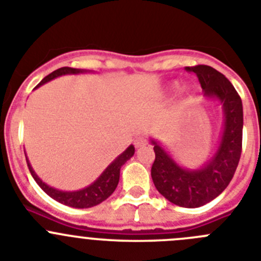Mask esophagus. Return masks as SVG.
<instances>
[{"label":"esophagus","instance_id":"obj_1","mask_svg":"<svg viewBox=\"0 0 261 261\" xmlns=\"http://www.w3.org/2000/svg\"><path fill=\"white\" fill-rule=\"evenodd\" d=\"M146 138L145 137H142V136H140V137H137L136 138V141H135V145L137 147H141V146H145V145H146Z\"/></svg>","mask_w":261,"mask_h":261}]
</instances>
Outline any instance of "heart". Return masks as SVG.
I'll return each mask as SVG.
<instances>
[{
	"mask_svg": "<svg viewBox=\"0 0 261 261\" xmlns=\"http://www.w3.org/2000/svg\"><path fill=\"white\" fill-rule=\"evenodd\" d=\"M180 91H181V94H183V95H188V94L191 93V89L188 86H181Z\"/></svg>",
	"mask_w": 261,
	"mask_h": 261,
	"instance_id": "obj_1",
	"label": "heart"
}]
</instances>
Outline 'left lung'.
I'll use <instances>...</instances> for the list:
<instances>
[{"label":"left lung","instance_id":"left-lung-1","mask_svg":"<svg viewBox=\"0 0 261 261\" xmlns=\"http://www.w3.org/2000/svg\"><path fill=\"white\" fill-rule=\"evenodd\" d=\"M197 75L204 95L218 99L222 105L225 124L220 146L213 158L199 170L180 167L156 141L151 177L158 192L170 202L183 208H199L214 200L229 186L238 167L242 153L243 106L237 90L227 78L208 65L187 66Z\"/></svg>","mask_w":261,"mask_h":261}]
</instances>
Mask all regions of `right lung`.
I'll return each instance as SVG.
<instances>
[{
	"label": "right lung",
	"mask_w": 261,
	"mask_h": 261,
	"mask_svg": "<svg viewBox=\"0 0 261 261\" xmlns=\"http://www.w3.org/2000/svg\"><path fill=\"white\" fill-rule=\"evenodd\" d=\"M85 70H81V69H74V68H68V66H64V68H60L57 70L52 71L50 74H48L47 77H44L41 80L40 84L36 87L44 85L45 82H49L53 78L60 77V75L64 74H78V73H84ZM135 154V146L130 145V146L126 149L124 153L120 154L114 162L111 163L105 171L102 172V175L94 181L93 184H90L89 187L84 188V190L74 191V192H64V191L55 190L52 187L47 186L44 181L41 180L40 177L35 174V171L32 170L31 165H30L29 159H27V166H29V170L31 172L32 177L35 179L36 183L39 184L41 190L44 191L49 197H52L53 200L61 202L64 205H68L71 208H91V206H95V205L100 204V202L105 201L106 199H108L114 191L116 190L117 184H119L120 179V168L124 163L130 159Z\"/></svg>",
	"instance_id": "add662e5"
}]
</instances>
